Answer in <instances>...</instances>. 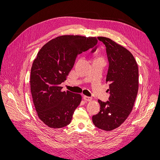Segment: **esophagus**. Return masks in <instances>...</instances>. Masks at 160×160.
<instances>
[{
    "mask_svg": "<svg viewBox=\"0 0 160 160\" xmlns=\"http://www.w3.org/2000/svg\"><path fill=\"white\" fill-rule=\"evenodd\" d=\"M83 98L85 101H91V99H92V98H90V97H88V96H85V95L83 96Z\"/></svg>",
    "mask_w": 160,
    "mask_h": 160,
    "instance_id": "1",
    "label": "esophagus"
}]
</instances>
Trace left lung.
Returning a JSON list of instances; mask_svg holds the SVG:
<instances>
[{
    "mask_svg": "<svg viewBox=\"0 0 160 160\" xmlns=\"http://www.w3.org/2000/svg\"><path fill=\"white\" fill-rule=\"evenodd\" d=\"M106 47L109 69V101L98 100L99 112L92 117L95 126L104 131L118 128L132 111L139 87L138 66L133 55L125 47L107 37H98Z\"/></svg>",
    "mask_w": 160,
    "mask_h": 160,
    "instance_id": "obj_1",
    "label": "left lung"
}]
</instances>
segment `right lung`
Segmentation results:
<instances>
[{
	"mask_svg": "<svg viewBox=\"0 0 160 160\" xmlns=\"http://www.w3.org/2000/svg\"><path fill=\"white\" fill-rule=\"evenodd\" d=\"M97 43L96 37L62 35L46 43L37 53L31 70V91L38 117L48 127L61 128L70 123L82 98L62 91L60 85L67 79L77 56Z\"/></svg>",
	"mask_w": 160,
	"mask_h": 160,
	"instance_id": "obj_1",
	"label": "right lung"
}]
</instances>
